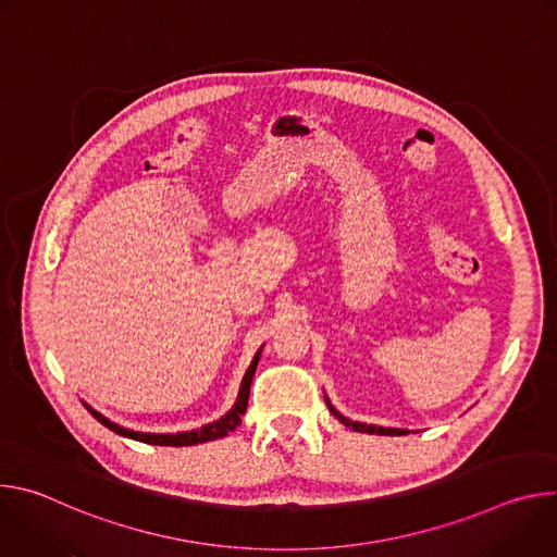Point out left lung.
I'll return each mask as SVG.
<instances>
[{"label": "left lung", "mask_w": 557, "mask_h": 557, "mask_svg": "<svg viewBox=\"0 0 557 557\" xmlns=\"http://www.w3.org/2000/svg\"><path fill=\"white\" fill-rule=\"evenodd\" d=\"M326 399V406H329V410L333 412V417L335 419H339L346 428H352L355 432H363V434H379V436H404V434H408L410 430H399V428H381V425H366V423H359V421H350L348 417H344L342 412H337L335 408H333V404H331V399L329 396H324Z\"/></svg>", "instance_id": "8db88e82"}]
</instances>
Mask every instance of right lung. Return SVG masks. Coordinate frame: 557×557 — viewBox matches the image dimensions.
I'll list each match as a JSON object with an SVG mask.
<instances>
[{
    "instance_id": "right-lung-1",
    "label": "right lung",
    "mask_w": 557,
    "mask_h": 557,
    "mask_svg": "<svg viewBox=\"0 0 557 557\" xmlns=\"http://www.w3.org/2000/svg\"><path fill=\"white\" fill-rule=\"evenodd\" d=\"M260 355H262V348L256 352L251 366L247 368L245 376H243V383H240V392H237V399L233 404V408L220 417L218 421L213 423H207L198 430H189V432H176V434H151V432H136V430H127L119 423H112L110 419H106L101 412H97L95 408H90L86 401L84 406L88 408V412L101 423L106 425L108 430L121 434V436H127V438H134V441H140V443H147V445H170V447H185V445H198V443H207V441H215V438H222L226 436L228 432H233L237 425L243 423V414L247 412V406H249V392H251V381H253V374H256V368H258V361H260Z\"/></svg>"
}]
</instances>
